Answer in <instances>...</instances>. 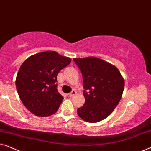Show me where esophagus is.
Wrapping results in <instances>:
<instances>
[{"label": "esophagus", "mask_w": 151, "mask_h": 151, "mask_svg": "<svg viewBox=\"0 0 151 151\" xmlns=\"http://www.w3.org/2000/svg\"><path fill=\"white\" fill-rule=\"evenodd\" d=\"M76 94V91H72L70 93H69V96L70 97V98H72V97H73Z\"/></svg>", "instance_id": "obj_1"}]
</instances>
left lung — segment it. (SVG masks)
<instances>
[{
	"label": "left lung",
	"mask_w": 151,
	"mask_h": 151,
	"mask_svg": "<svg viewBox=\"0 0 151 151\" xmlns=\"http://www.w3.org/2000/svg\"><path fill=\"white\" fill-rule=\"evenodd\" d=\"M83 78L84 106L78 115L87 122H98L106 118L120 101L124 80L115 66L98 58H73ZM88 91V92H86Z\"/></svg>",
	"instance_id": "8db88e82"
}]
</instances>
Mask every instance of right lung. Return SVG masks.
<instances>
[{"instance_id": "obj_1", "label": "right lung", "mask_w": 151, "mask_h": 151, "mask_svg": "<svg viewBox=\"0 0 151 151\" xmlns=\"http://www.w3.org/2000/svg\"><path fill=\"white\" fill-rule=\"evenodd\" d=\"M69 57L47 51L29 57L16 79L18 96L24 106L36 116L48 117L58 111L63 97L57 90V75L71 63Z\"/></svg>"}]
</instances>
